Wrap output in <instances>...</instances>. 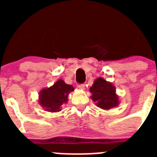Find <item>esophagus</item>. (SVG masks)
<instances>
[{
  "mask_svg": "<svg viewBox=\"0 0 157 157\" xmlns=\"http://www.w3.org/2000/svg\"><path fill=\"white\" fill-rule=\"evenodd\" d=\"M78 89H80V90H85V88H86V86H85V84H80V85H78Z\"/></svg>",
  "mask_w": 157,
  "mask_h": 157,
  "instance_id": "1",
  "label": "esophagus"
}]
</instances>
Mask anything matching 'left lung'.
Instances as JSON below:
<instances>
[{
	"mask_svg": "<svg viewBox=\"0 0 157 157\" xmlns=\"http://www.w3.org/2000/svg\"><path fill=\"white\" fill-rule=\"evenodd\" d=\"M90 91L92 94L91 99L101 109L109 110L119 105L120 101L116 93V87L103 78H98L90 88Z\"/></svg>",
	"mask_w": 157,
	"mask_h": 157,
	"instance_id": "obj_1",
	"label": "left lung"
}]
</instances>
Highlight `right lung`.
Here are the masks:
<instances>
[{"label":"right lung","mask_w":157,"mask_h":157,"mask_svg":"<svg viewBox=\"0 0 157 157\" xmlns=\"http://www.w3.org/2000/svg\"><path fill=\"white\" fill-rule=\"evenodd\" d=\"M74 90V87L62 79H59L52 86L42 89L39 92L38 103L46 112H58L62 105L67 103L68 95Z\"/></svg>","instance_id":"1"}]
</instances>
